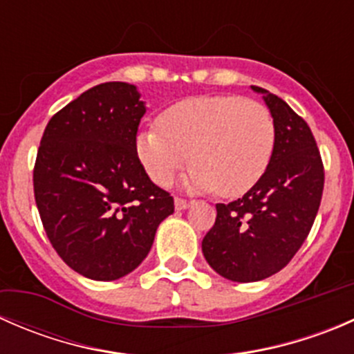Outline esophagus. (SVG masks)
Returning <instances> with one entry per match:
<instances>
[{"label":"esophagus","mask_w":354,"mask_h":354,"mask_svg":"<svg viewBox=\"0 0 354 354\" xmlns=\"http://www.w3.org/2000/svg\"><path fill=\"white\" fill-rule=\"evenodd\" d=\"M190 200L187 198H181V197H176L174 198V207H176V210H185L188 209V205H190Z\"/></svg>","instance_id":"1"}]
</instances>
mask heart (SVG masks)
<instances>
[{"instance_id": "heart-1", "label": "heart", "mask_w": 354, "mask_h": 354, "mask_svg": "<svg viewBox=\"0 0 354 354\" xmlns=\"http://www.w3.org/2000/svg\"><path fill=\"white\" fill-rule=\"evenodd\" d=\"M157 123L138 131L135 149L159 187H167L192 157V188L238 197L259 183L276 151L272 113L240 95L183 99L164 109Z\"/></svg>"}]
</instances>
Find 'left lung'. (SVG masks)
Instances as JSON below:
<instances>
[{"label": "left lung", "instance_id": "1", "mask_svg": "<svg viewBox=\"0 0 354 354\" xmlns=\"http://www.w3.org/2000/svg\"><path fill=\"white\" fill-rule=\"evenodd\" d=\"M266 102L277 128L266 174L241 198L217 203L214 226L202 241L209 266L236 283L262 281L291 262L313 226L324 192V162L301 116L277 95Z\"/></svg>", "mask_w": 354, "mask_h": 354}]
</instances>
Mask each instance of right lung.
<instances>
[{
	"mask_svg": "<svg viewBox=\"0 0 354 354\" xmlns=\"http://www.w3.org/2000/svg\"><path fill=\"white\" fill-rule=\"evenodd\" d=\"M135 85L88 88L49 120L34 164V197L63 262L95 281L137 269L174 200L137 156L145 114Z\"/></svg>",
	"mask_w": 354,
	"mask_h": 354,
	"instance_id": "add662e5",
	"label": "right lung"
}]
</instances>
